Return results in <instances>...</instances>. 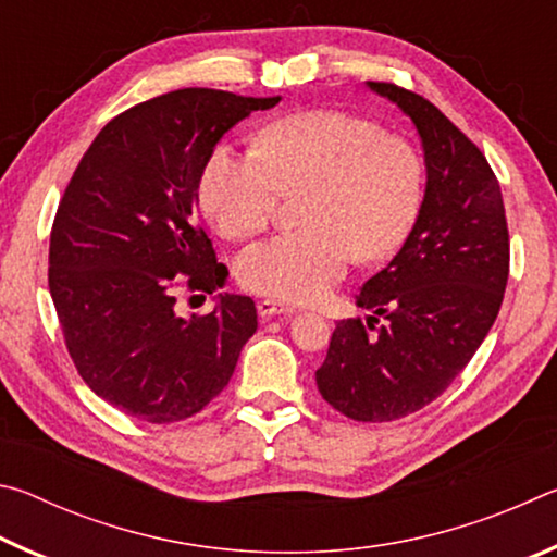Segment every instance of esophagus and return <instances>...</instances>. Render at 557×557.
Segmentation results:
<instances>
[{"label": "esophagus", "instance_id": "1", "mask_svg": "<svg viewBox=\"0 0 557 557\" xmlns=\"http://www.w3.org/2000/svg\"><path fill=\"white\" fill-rule=\"evenodd\" d=\"M295 312V307L285 305V301H275V299H260L258 301V314L260 317H282V314H292Z\"/></svg>", "mask_w": 557, "mask_h": 557}]
</instances>
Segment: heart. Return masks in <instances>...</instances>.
Returning <instances> with one entry per match:
<instances>
[{"label":"heart","mask_w":557,"mask_h":557,"mask_svg":"<svg viewBox=\"0 0 557 557\" xmlns=\"http://www.w3.org/2000/svg\"><path fill=\"white\" fill-rule=\"evenodd\" d=\"M295 191L307 228L250 245L238 280L262 297L314 301L354 256L381 260L403 243L422 206V162L369 120L307 110L262 132L260 154L215 147L199 182L203 213L235 240L265 228L280 194Z\"/></svg>","instance_id":"b5f03b06"}]
</instances>
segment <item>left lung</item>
<instances>
[{"label": "left lung", "instance_id": "1", "mask_svg": "<svg viewBox=\"0 0 557 557\" xmlns=\"http://www.w3.org/2000/svg\"><path fill=\"white\" fill-rule=\"evenodd\" d=\"M366 86L418 129L425 196L398 256L356 295L373 317L336 324L317 388L346 418L391 422L445 393L482 346L504 301L508 228L502 186L465 132L418 92Z\"/></svg>", "mask_w": 557, "mask_h": 557}]
</instances>
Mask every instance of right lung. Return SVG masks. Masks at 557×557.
Listing matches in <instances>:
<instances>
[{
    "mask_svg": "<svg viewBox=\"0 0 557 557\" xmlns=\"http://www.w3.org/2000/svg\"><path fill=\"white\" fill-rule=\"evenodd\" d=\"M280 98L184 88L112 117L55 211L49 289L81 379L132 418L169 425L201 412L256 334V301L215 297L176 314V289L209 292L228 270L196 223L206 159L231 127Z\"/></svg>",
    "mask_w": 557,
    "mask_h": 557,
    "instance_id": "add662e5",
    "label": "right lung"
}]
</instances>
